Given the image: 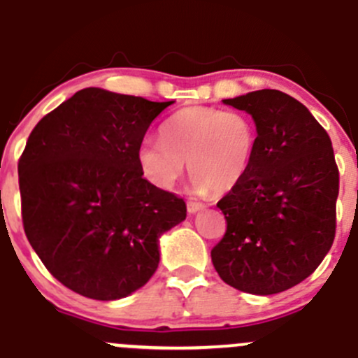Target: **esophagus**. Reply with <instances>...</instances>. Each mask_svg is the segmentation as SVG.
Wrapping results in <instances>:
<instances>
[{
  "label": "esophagus",
  "mask_w": 358,
  "mask_h": 358,
  "mask_svg": "<svg viewBox=\"0 0 358 358\" xmlns=\"http://www.w3.org/2000/svg\"><path fill=\"white\" fill-rule=\"evenodd\" d=\"M203 208L204 204L199 203V201H194V199L187 201V210H189V213H197V211H201Z\"/></svg>",
  "instance_id": "esophagus-1"
}]
</instances>
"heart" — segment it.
I'll use <instances>...</instances> for the list:
<instances>
[{"instance_id":"heart-1","label":"heart","mask_w":358,"mask_h":358,"mask_svg":"<svg viewBox=\"0 0 358 358\" xmlns=\"http://www.w3.org/2000/svg\"><path fill=\"white\" fill-rule=\"evenodd\" d=\"M257 127L248 115L211 106H190L162 124V140L141 141L138 161L145 178L169 189L185 173L197 192L225 194L248 173Z\"/></svg>"}]
</instances>
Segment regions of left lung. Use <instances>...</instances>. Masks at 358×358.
<instances>
[{
  "mask_svg": "<svg viewBox=\"0 0 358 358\" xmlns=\"http://www.w3.org/2000/svg\"><path fill=\"white\" fill-rule=\"evenodd\" d=\"M224 103L252 115L257 145L245 178L217 203L227 229L211 262L227 285L271 296L331 250L339 169L327 131L292 96L262 89Z\"/></svg>",
  "mask_w": 358,
  "mask_h": 358,
  "instance_id": "obj_1",
  "label": "left lung"
}]
</instances>
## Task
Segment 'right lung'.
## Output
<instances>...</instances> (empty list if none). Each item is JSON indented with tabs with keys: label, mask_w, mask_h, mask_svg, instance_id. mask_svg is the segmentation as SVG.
<instances>
[{
	"label": "right lung",
	"mask_w": 358,
	"mask_h": 358,
	"mask_svg": "<svg viewBox=\"0 0 358 358\" xmlns=\"http://www.w3.org/2000/svg\"><path fill=\"white\" fill-rule=\"evenodd\" d=\"M155 103L82 89L34 126L19 159L22 225L55 280L89 299L143 287L157 238L187 217L185 201L143 178L138 148Z\"/></svg>",
	"instance_id": "1"
}]
</instances>
